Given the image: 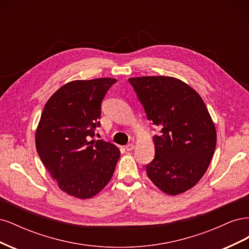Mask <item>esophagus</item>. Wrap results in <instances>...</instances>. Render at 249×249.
<instances>
[{"label":"esophagus","mask_w":249,"mask_h":249,"mask_svg":"<svg viewBox=\"0 0 249 249\" xmlns=\"http://www.w3.org/2000/svg\"><path fill=\"white\" fill-rule=\"evenodd\" d=\"M127 152H131V150H133L134 148H135V145H134V143H129V144H126L125 145V147H124Z\"/></svg>","instance_id":"34e87169"}]
</instances>
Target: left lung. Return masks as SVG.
<instances>
[{
    "label": "left lung",
    "instance_id": "left-lung-1",
    "mask_svg": "<svg viewBox=\"0 0 249 249\" xmlns=\"http://www.w3.org/2000/svg\"><path fill=\"white\" fill-rule=\"evenodd\" d=\"M148 120L160 127L155 158L146 165L150 180L177 195L196 185L216 147V130L205 103L189 85L171 77L129 79Z\"/></svg>",
    "mask_w": 249,
    "mask_h": 249
}]
</instances>
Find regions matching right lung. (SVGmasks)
Segmentation results:
<instances>
[{"label": "right lung", "mask_w": 249, "mask_h": 249, "mask_svg": "<svg viewBox=\"0 0 249 249\" xmlns=\"http://www.w3.org/2000/svg\"><path fill=\"white\" fill-rule=\"evenodd\" d=\"M116 80L72 81L44 106L35 143L41 162L62 191L90 198L111 179L119 159L110 142L92 140L101 126L102 102Z\"/></svg>", "instance_id": "obj_1"}]
</instances>
